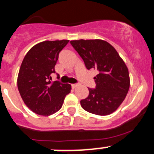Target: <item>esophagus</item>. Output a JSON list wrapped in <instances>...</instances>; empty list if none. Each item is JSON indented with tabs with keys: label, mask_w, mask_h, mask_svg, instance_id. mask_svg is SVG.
<instances>
[{
	"label": "esophagus",
	"mask_w": 154,
	"mask_h": 154,
	"mask_svg": "<svg viewBox=\"0 0 154 154\" xmlns=\"http://www.w3.org/2000/svg\"><path fill=\"white\" fill-rule=\"evenodd\" d=\"M77 86H78V85H77V84H72V88H77Z\"/></svg>",
	"instance_id": "1"
}]
</instances>
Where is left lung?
<instances>
[{"label": "left lung", "mask_w": 154, "mask_h": 154, "mask_svg": "<svg viewBox=\"0 0 154 154\" xmlns=\"http://www.w3.org/2000/svg\"><path fill=\"white\" fill-rule=\"evenodd\" d=\"M71 45L83 59L88 69H95L96 88H88V97L81 105L90 113L107 116L124 100L130 87L127 66L112 45L100 39L73 40Z\"/></svg>", "instance_id": "obj_1"}]
</instances>
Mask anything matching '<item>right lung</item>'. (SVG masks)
I'll return each instance as SVG.
<instances>
[{
  "mask_svg": "<svg viewBox=\"0 0 154 154\" xmlns=\"http://www.w3.org/2000/svg\"><path fill=\"white\" fill-rule=\"evenodd\" d=\"M69 40L44 41L34 46L23 58L17 86L27 107L40 116H51L62 107L71 85L51 81L58 55Z\"/></svg>",
  "mask_w": 154,
  "mask_h": 154,
  "instance_id": "add662e5",
  "label": "right lung"
}]
</instances>
